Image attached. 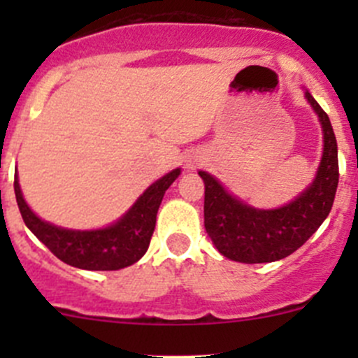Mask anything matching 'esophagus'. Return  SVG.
Masks as SVG:
<instances>
[{
    "mask_svg": "<svg viewBox=\"0 0 358 358\" xmlns=\"http://www.w3.org/2000/svg\"><path fill=\"white\" fill-rule=\"evenodd\" d=\"M202 162V157L201 156H190L189 159H187V168L194 169L196 166H199Z\"/></svg>",
    "mask_w": 358,
    "mask_h": 358,
    "instance_id": "esophagus-1",
    "label": "esophagus"
}]
</instances>
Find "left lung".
<instances>
[{"mask_svg": "<svg viewBox=\"0 0 358 358\" xmlns=\"http://www.w3.org/2000/svg\"><path fill=\"white\" fill-rule=\"evenodd\" d=\"M322 126V157L315 178L299 196L275 209L252 208L237 199L208 171L204 182V227L215 248L239 263H270L301 248L317 232L333 208L338 189V143L329 117L305 90Z\"/></svg>", "mask_w": 358, "mask_h": 358, "instance_id": "obj_1", "label": "left lung"}]
</instances>
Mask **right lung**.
I'll return each mask as SVG.
<instances>
[{
	"label": "right lung",
	"instance_id": "add662e5",
	"mask_svg": "<svg viewBox=\"0 0 358 358\" xmlns=\"http://www.w3.org/2000/svg\"><path fill=\"white\" fill-rule=\"evenodd\" d=\"M176 168L154 182L119 220L103 229L74 230L39 218L25 202L15 173L17 204L27 229L53 255L67 265L83 270H121L138 262L147 252L156 229L157 209L164 192L180 176Z\"/></svg>",
	"mask_w": 358,
	"mask_h": 358
}]
</instances>
